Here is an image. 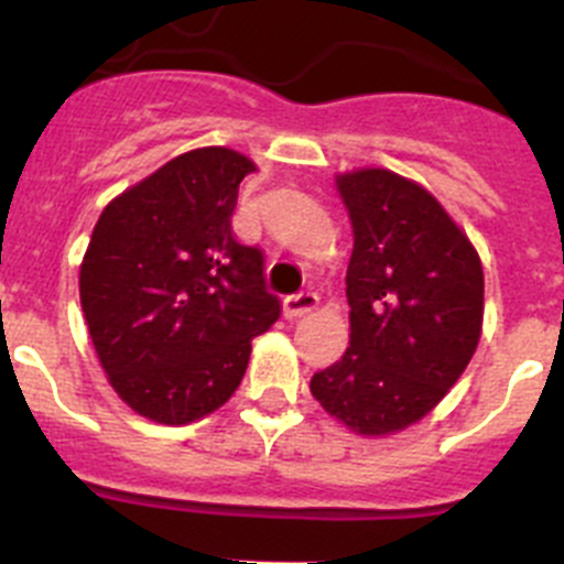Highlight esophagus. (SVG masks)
Wrapping results in <instances>:
<instances>
[{"mask_svg": "<svg viewBox=\"0 0 564 564\" xmlns=\"http://www.w3.org/2000/svg\"><path fill=\"white\" fill-rule=\"evenodd\" d=\"M319 303V297L314 292H297V294H289L286 301H283V314H286L289 319H297L303 317V314L314 312Z\"/></svg>", "mask_w": 564, "mask_h": 564, "instance_id": "1", "label": "esophagus"}]
</instances>
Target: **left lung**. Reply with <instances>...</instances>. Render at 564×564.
<instances>
[{
  "instance_id": "left-lung-1",
  "label": "left lung",
  "mask_w": 564,
  "mask_h": 564,
  "mask_svg": "<svg viewBox=\"0 0 564 564\" xmlns=\"http://www.w3.org/2000/svg\"><path fill=\"white\" fill-rule=\"evenodd\" d=\"M354 227L345 275L351 345L312 395L359 435L427 415L458 382L484 326V267L427 191L384 169L337 176Z\"/></svg>"
}]
</instances>
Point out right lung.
<instances>
[{
	"label": "right lung",
	"mask_w": 564,
	"mask_h": 564,
	"mask_svg": "<svg viewBox=\"0 0 564 564\" xmlns=\"http://www.w3.org/2000/svg\"><path fill=\"white\" fill-rule=\"evenodd\" d=\"M250 171L238 151H187L109 202L95 225L80 306L111 388L145 419L187 424L221 408L252 337L281 317L263 252L232 232Z\"/></svg>",
	"instance_id": "obj_1"
}]
</instances>
